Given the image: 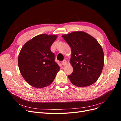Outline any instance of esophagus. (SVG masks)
<instances>
[{
    "instance_id": "1",
    "label": "esophagus",
    "mask_w": 121,
    "mask_h": 121,
    "mask_svg": "<svg viewBox=\"0 0 121 121\" xmlns=\"http://www.w3.org/2000/svg\"><path fill=\"white\" fill-rule=\"evenodd\" d=\"M62 64H63L64 65H65L67 64V62L65 60H64L63 61H62Z\"/></svg>"
}]
</instances>
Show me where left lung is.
I'll use <instances>...</instances> for the list:
<instances>
[{
	"mask_svg": "<svg viewBox=\"0 0 121 121\" xmlns=\"http://www.w3.org/2000/svg\"><path fill=\"white\" fill-rule=\"evenodd\" d=\"M71 48L72 74L68 76L74 85L84 87L95 82L104 65L103 49L92 36L82 31L62 36Z\"/></svg>",
	"mask_w": 121,
	"mask_h": 121,
	"instance_id": "1",
	"label": "left lung"
}]
</instances>
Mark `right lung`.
<instances>
[{"instance_id": "add662e5", "label": "right lung", "mask_w": 121, "mask_h": 121, "mask_svg": "<svg viewBox=\"0 0 121 121\" xmlns=\"http://www.w3.org/2000/svg\"><path fill=\"white\" fill-rule=\"evenodd\" d=\"M55 35L42 34L26 43L18 56L21 75L28 84L43 88L52 83L60 68L54 61L50 47L57 38Z\"/></svg>"}]
</instances>
